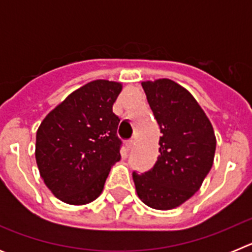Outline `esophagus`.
<instances>
[{
  "instance_id": "obj_1",
  "label": "esophagus",
  "mask_w": 252,
  "mask_h": 252,
  "mask_svg": "<svg viewBox=\"0 0 252 252\" xmlns=\"http://www.w3.org/2000/svg\"><path fill=\"white\" fill-rule=\"evenodd\" d=\"M133 145H135V140H133V139L128 140V141H127V149H128V150H130V149H132Z\"/></svg>"
}]
</instances>
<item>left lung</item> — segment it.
<instances>
[{"mask_svg":"<svg viewBox=\"0 0 252 252\" xmlns=\"http://www.w3.org/2000/svg\"><path fill=\"white\" fill-rule=\"evenodd\" d=\"M142 88L162 135L155 165L142 174L133 171V182L146 206L175 208L201 188L212 168L215 131L194 97L175 82H142Z\"/></svg>","mask_w":252,"mask_h":252,"instance_id":"8db88e82","label":"left lung"}]
</instances>
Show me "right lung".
Listing matches in <instances>:
<instances>
[{"mask_svg": "<svg viewBox=\"0 0 252 252\" xmlns=\"http://www.w3.org/2000/svg\"><path fill=\"white\" fill-rule=\"evenodd\" d=\"M121 90L117 82H90L70 93L37 128V168L60 201L75 206L94 201L111 166L121 159L120 119L112 111Z\"/></svg>", "mask_w": 252, "mask_h": 252, "instance_id": "add662e5", "label": "right lung"}]
</instances>
